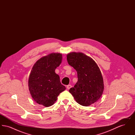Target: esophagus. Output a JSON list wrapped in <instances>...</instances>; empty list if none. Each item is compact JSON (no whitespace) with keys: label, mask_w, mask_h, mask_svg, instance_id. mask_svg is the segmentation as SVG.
I'll return each instance as SVG.
<instances>
[{"label":"esophagus","mask_w":135,"mask_h":135,"mask_svg":"<svg viewBox=\"0 0 135 135\" xmlns=\"http://www.w3.org/2000/svg\"><path fill=\"white\" fill-rule=\"evenodd\" d=\"M71 88H72V85H70V84H69V85H68L67 86V89L68 90H69Z\"/></svg>","instance_id":"1"}]
</instances>
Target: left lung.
Listing matches in <instances>:
<instances>
[{
  "instance_id": "1",
  "label": "left lung",
  "mask_w": 135,
  "mask_h": 135,
  "mask_svg": "<svg viewBox=\"0 0 135 135\" xmlns=\"http://www.w3.org/2000/svg\"><path fill=\"white\" fill-rule=\"evenodd\" d=\"M69 65L77 71L78 81L69 91L77 103L89 106L96 102L103 94L102 75L95 61L83 52H71L67 55Z\"/></svg>"
}]
</instances>
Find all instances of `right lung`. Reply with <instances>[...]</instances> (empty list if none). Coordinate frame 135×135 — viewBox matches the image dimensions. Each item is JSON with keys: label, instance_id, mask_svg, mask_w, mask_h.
Returning <instances> with one entry per match:
<instances>
[{"label": "right lung", "instance_id": "obj_1", "mask_svg": "<svg viewBox=\"0 0 135 135\" xmlns=\"http://www.w3.org/2000/svg\"><path fill=\"white\" fill-rule=\"evenodd\" d=\"M62 55L54 52L40 58L31 71L28 87L33 99L46 107L52 105L59 94L66 89L55 69L60 66Z\"/></svg>", "mask_w": 135, "mask_h": 135}]
</instances>
